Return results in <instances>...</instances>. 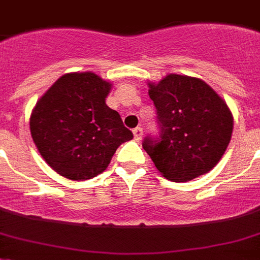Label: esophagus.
<instances>
[{"label":"esophagus","mask_w":260,"mask_h":260,"mask_svg":"<svg viewBox=\"0 0 260 260\" xmlns=\"http://www.w3.org/2000/svg\"><path fill=\"white\" fill-rule=\"evenodd\" d=\"M133 134H134V139L137 141V142H139L141 139H142L143 137V130L141 127H137L133 130Z\"/></svg>","instance_id":"esophagus-1"}]
</instances>
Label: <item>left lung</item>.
Listing matches in <instances>:
<instances>
[{"label": "left lung", "mask_w": 260, "mask_h": 260, "mask_svg": "<svg viewBox=\"0 0 260 260\" xmlns=\"http://www.w3.org/2000/svg\"><path fill=\"white\" fill-rule=\"evenodd\" d=\"M147 85L160 138H145L142 146L156 169L173 182H188L211 171L233 135V113L224 100L195 77L167 74Z\"/></svg>", "instance_id": "1"}]
</instances>
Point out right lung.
Returning <instances> with one entry per match:
<instances>
[{"mask_svg":"<svg viewBox=\"0 0 260 260\" xmlns=\"http://www.w3.org/2000/svg\"><path fill=\"white\" fill-rule=\"evenodd\" d=\"M111 82L93 72L68 73L41 96L30 133L49 166L72 181L104 173L118 146L133 139L117 111L106 105Z\"/></svg>","mask_w":260,"mask_h":260,"instance_id":"right-lung-1","label":"right lung"}]
</instances>
